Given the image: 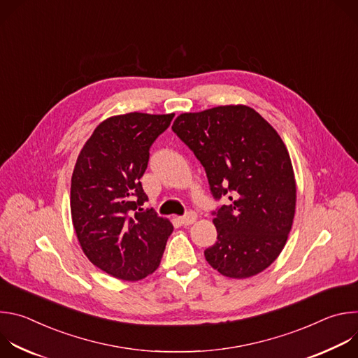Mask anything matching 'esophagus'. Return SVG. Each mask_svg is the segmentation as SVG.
Wrapping results in <instances>:
<instances>
[{"label":"esophagus","mask_w":358,"mask_h":358,"mask_svg":"<svg viewBox=\"0 0 358 358\" xmlns=\"http://www.w3.org/2000/svg\"><path fill=\"white\" fill-rule=\"evenodd\" d=\"M178 220H180V222L182 225H191V224H194L196 221V214L194 211H188L185 215L180 217Z\"/></svg>","instance_id":"1"}]
</instances>
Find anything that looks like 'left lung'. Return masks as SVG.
Wrapping results in <instances>:
<instances>
[{"label": "left lung", "instance_id": "obj_1", "mask_svg": "<svg viewBox=\"0 0 358 358\" xmlns=\"http://www.w3.org/2000/svg\"><path fill=\"white\" fill-rule=\"evenodd\" d=\"M173 131L206 169L215 199L217 242L203 250L221 275L245 279L271 266L286 245L296 208V180L278 131L252 108L218 106L182 113Z\"/></svg>", "mask_w": 358, "mask_h": 358}]
</instances>
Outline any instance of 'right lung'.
I'll list each match as a JSON object with an SVG mask.
<instances>
[{
	"mask_svg": "<svg viewBox=\"0 0 358 358\" xmlns=\"http://www.w3.org/2000/svg\"><path fill=\"white\" fill-rule=\"evenodd\" d=\"M174 113H126L101 122L80 150L71 184L72 222L87 259L122 280L155 272L173 224L155 210L143 177L150 147L170 126Z\"/></svg>",
	"mask_w": 358,
	"mask_h": 358,
	"instance_id": "right-lung-1",
	"label": "right lung"
}]
</instances>
